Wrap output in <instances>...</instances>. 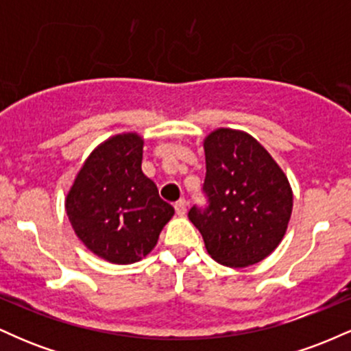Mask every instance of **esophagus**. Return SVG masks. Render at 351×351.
Masks as SVG:
<instances>
[{
	"instance_id": "34e87169",
	"label": "esophagus",
	"mask_w": 351,
	"mask_h": 351,
	"mask_svg": "<svg viewBox=\"0 0 351 351\" xmlns=\"http://www.w3.org/2000/svg\"><path fill=\"white\" fill-rule=\"evenodd\" d=\"M186 206H188L186 199L176 201V203H175V211H176V215H178V216H184V213H186Z\"/></svg>"
}]
</instances>
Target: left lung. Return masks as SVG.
Here are the masks:
<instances>
[{
    "mask_svg": "<svg viewBox=\"0 0 351 351\" xmlns=\"http://www.w3.org/2000/svg\"><path fill=\"white\" fill-rule=\"evenodd\" d=\"M204 206L188 211L213 259L247 267L267 257L285 234L292 213L287 176L265 148L244 132L219 128L204 140Z\"/></svg>",
    "mask_w": 351,
    "mask_h": 351,
    "instance_id": "1",
    "label": "left lung"
}]
</instances>
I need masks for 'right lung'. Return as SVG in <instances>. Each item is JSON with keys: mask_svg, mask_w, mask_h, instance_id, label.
<instances>
[{"mask_svg": "<svg viewBox=\"0 0 351 351\" xmlns=\"http://www.w3.org/2000/svg\"><path fill=\"white\" fill-rule=\"evenodd\" d=\"M143 140L112 136L84 163L66 199L75 234L114 264H132L155 247L175 213L142 171Z\"/></svg>", "mask_w": 351, "mask_h": 351, "instance_id": "right-lung-1", "label": "right lung"}]
</instances>
